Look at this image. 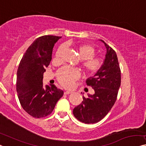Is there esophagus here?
<instances>
[{"mask_svg":"<svg viewBox=\"0 0 146 146\" xmlns=\"http://www.w3.org/2000/svg\"><path fill=\"white\" fill-rule=\"evenodd\" d=\"M73 92L72 91H66V92H64V94H71Z\"/></svg>","mask_w":146,"mask_h":146,"instance_id":"esophagus-1","label":"esophagus"}]
</instances>
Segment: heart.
Segmentation results:
<instances>
[{
	"mask_svg": "<svg viewBox=\"0 0 146 146\" xmlns=\"http://www.w3.org/2000/svg\"><path fill=\"white\" fill-rule=\"evenodd\" d=\"M63 46L58 48L56 53V58L59 59L63 50ZM78 56L82 61V67L86 73L94 74L98 71L103 65L104 61L98 56H94L96 52L95 48L90 44H81L75 48ZM79 72L77 69L64 67L59 69L57 78L60 84L66 88H70L74 82L79 77Z\"/></svg>",
	"mask_w": 146,
	"mask_h": 146,
	"instance_id": "heart-1",
	"label": "heart"
}]
</instances>
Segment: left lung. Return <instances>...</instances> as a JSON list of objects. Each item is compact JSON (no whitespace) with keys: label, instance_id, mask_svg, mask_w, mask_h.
Returning <instances> with one entry per match:
<instances>
[{"label":"left lung","instance_id":"1","mask_svg":"<svg viewBox=\"0 0 146 146\" xmlns=\"http://www.w3.org/2000/svg\"><path fill=\"white\" fill-rule=\"evenodd\" d=\"M106 54L100 69L86 80L94 90L93 95L82 96L83 101L73 109L77 119L86 124L98 123L104 118L113 106L121 86V69L116 52L104 40Z\"/></svg>","mask_w":146,"mask_h":146}]
</instances>
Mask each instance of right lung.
I'll use <instances>...</instances> for the list:
<instances>
[{"instance_id": "obj_1", "label": "right lung", "mask_w": 146, "mask_h": 146, "mask_svg": "<svg viewBox=\"0 0 146 146\" xmlns=\"http://www.w3.org/2000/svg\"><path fill=\"white\" fill-rule=\"evenodd\" d=\"M62 36L44 35L26 50L17 71L16 90L19 102L28 114L41 118L51 113L64 91L54 84L43 87V74L52 60L55 43Z\"/></svg>"}]
</instances>
